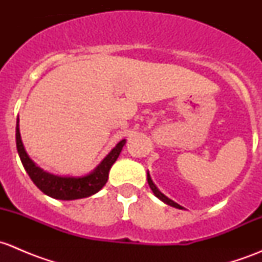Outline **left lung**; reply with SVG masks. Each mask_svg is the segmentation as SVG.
I'll return each instance as SVG.
<instances>
[{
    "mask_svg": "<svg viewBox=\"0 0 262 262\" xmlns=\"http://www.w3.org/2000/svg\"><path fill=\"white\" fill-rule=\"evenodd\" d=\"M147 180H148V185H149L150 190H152V191H153V194H155L156 196H157L158 199L161 200V202H163V203H165V204H167V205H171V207H173V208H178V209H184V208H182L181 205H179L178 203H175V202H173V200L168 199V198L166 196V195H163L162 192H161L160 190H158V187L156 186L155 182H153L152 179H150L149 172H147Z\"/></svg>",
    "mask_w": 262,
    "mask_h": 262,
    "instance_id": "left-lung-1",
    "label": "left lung"
}]
</instances>
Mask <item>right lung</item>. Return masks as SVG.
I'll list each match as a JSON object with an SVG mask.
<instances>
[{
  "label": "right lung",
  "instance_id": "right-lung-1",
  "mask_svg": "<svg viewBox=\"0 0 262 262\" xmlns=\"http://www.w3.org/2000/svg\"><path fill=\"white\" fill-rule=\"evenodd\" d=\"M125 142V139H121L91 172L82 176H59L44 171L29 157L21 141L18 118L16 121V148L24 168L44 194L58 200L82 199L99 192L106 184L110 168L118 160Z\"/></svg>",
  "mask_w": 262,
  "mask_h": 262
}]
</instances>
